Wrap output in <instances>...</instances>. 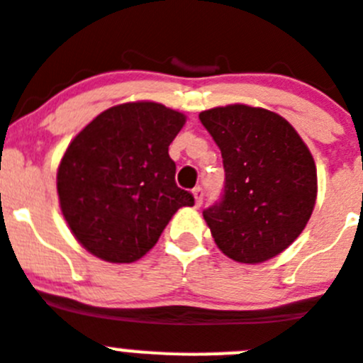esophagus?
<instances>
[{
  "label": "esophagus",
  "instance_id": "obj_1",
  "mask_svg": "<svg viewBox=\"0 0 363 363\" xmlns=\"http://www.w3.org/2000/svg\"><path fill=\"white\" fill-rule=\"evenodd\" d=\"M194 197H195V208H199V206L202 204V199H204V189H202L201 186L194 188Z\"/></svg>",
  "mask_w": 363,
  "mask_h": 363
}]
</instances>
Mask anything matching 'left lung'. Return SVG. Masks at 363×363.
I'll list each match as a JSON object with an SVG mask.
<instances>
[{"label":"left lung","instance_id":"1","mask_svg":"<svg viewBox=\"0 0 363 363\" xmlns=\"http://www.w3.org/2000/svg\"><path fill=\"white\" fill-rule=\"evenodd\" d=\"M222 153L220 199L202 211L218 250L259 264L302 233L316 201V166L308 146L279 113L230 104L199 113Z\"/></svg>","mask_w":363,"mask_h":363}]
</instances>
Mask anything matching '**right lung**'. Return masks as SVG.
<instances>
[{"instance_id":"right-lung-1","label":"right lung","mask_w":363,"mask_h":363,"mask_svg":"<svg viewBox=\"0 0 363 363\" xmlns=\"http://www.w3.org/2000/svg\"><path fill=\"white\" fill-rule=\"evenodd\" d=\"M186 117L159 103L104 110L76 135L57 169L68 228L106 262L128 264L157 244L172 215L194 206L175 184L168 146Z\"/></svg>"}]
</instances>
